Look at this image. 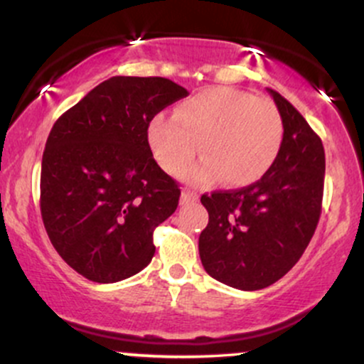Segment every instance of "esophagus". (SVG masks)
I'll return each mask as SVG.
<instances>
[{
  "mask_svg": "<svg viewBox=\"0 0 364 364\" xmlns=\"http://www.w3.org/2000/svg\"><path fill=\"white\" fill-rule=\"evenodd\" d=\"M198 200V195L195 193V191H190V190H183L181 193V203L185 205V203H193Z\"/></svg>",
  "mask_w": 364,
  "mask_h": 364,
  "instance_id": "obj_1",
  "label": "esophagus"
}]
</instances>
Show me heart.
Here are the masks:
<instances>
[{
  "mask_svg": "<svg viewBox=\"0 0 364 364\" xmlns=\"http://www.w3.org/2000/svg\"><path fill=\"white\" fill-rule=\"evenodd\" d=\"M284 123L281 112L267 99L248 92L212 87L183 101L174 118L156 114L147 128L149 147L162 169L186 173L193 183L220 176L225 186L252 185L267 173L281 152Z\"/></svg>",
  "mask_w": 364,
  "mask_h": 364,
  "instance_id": "b5f03b06",
  "label": "heart"
}]
</instances>
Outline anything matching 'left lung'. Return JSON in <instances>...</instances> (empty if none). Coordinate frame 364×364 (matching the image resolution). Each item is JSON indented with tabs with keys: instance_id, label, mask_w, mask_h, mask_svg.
I'll return each mask as SVG.
<instances>
[{
	"instance_id": "left-lung-1",
	"label": "left lung",
	"mask_w": 364,
	"mask_h": 364,
	"mask_svg": "<svg viewBox=\"0 0 364 364\" xmlns=\"http://www.w3.org/2000/svg\"><path fill=\"white\" fill-rule=\"evenodd\" d=\"M281 152L253 185L202 195L208 224L198 237L205 272L241 291L272 286L301 258L321 214L325 150L306 119L279 92Z\"/></svg>"
}]
</instances>
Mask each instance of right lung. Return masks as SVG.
I'll return each instance as SVG.
<instances>
[{"label": "right lung", "instance_id": "right-lung-1", "mask_svg": "<svg viewBox=\"0 0 364 364\" xmlns=\"http://www.w3.org/2000/svg\"><path fill=\"white\" fill-rule=\"evenodd\" d=\"M188 90L162 77H112L58 118L41 169V214L60 257L94 282L139 274L178 183L149 147L150 119Z\"/></svg>", "mask_w": 364, "mask_h": 364}]
</instances>
